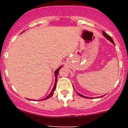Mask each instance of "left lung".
I'll use <instances>...</instances> for the list:
<instances>
[{
    "mask_svg": "<svg viewBox=\"0 0 128 128\" xmlns=\"http://www.w3.org/2000/svg\"><path fill=\"white\" fill-rule=\"evenodd\" d=\"M103 34H104V37H105V38H106L107 39H108V40H110V41H111V42H113V44H114V41H113V39H112V37L110 36V35H108V34H107L106 33H105V32H104V31H103ZM77 94H78V95H79V96H80L81 97H84V98H88V97H87V96H83V95H81V94H78V93H77Z\"/></svg>",
    "mask_w": 128,
    "mask_h": 128,
    "instance_id": "8db88e82",
    "label": "left lung"
}]
</instances>
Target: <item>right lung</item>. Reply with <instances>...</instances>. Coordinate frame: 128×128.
I'll list each match as a JSON object with an SVG mask.
<instances>
[{
    "mask_svg": "<svg viewBox=\"0 0 128 128\" xmlns=\"http://www.w3.org/2000/svg\"><path fill=\"white\" fill-rule=\"evenodd\" d=\"M61 67L62 66H60V67H59V68H58V69H57V70H56V71H55V77H56V80H55V84H54V87H53V88H52V91L51 92V93H50V94H49L48 95V96H47V97H46L45 98H44L43 100H46V99H48L49 98H50L51 97V96H52V95H53L54 94V90H55V89H56V83H57V77H58V73H59V70H60V68H61Z\"/></svg>",
    "mask_w": 128,
    "mask_h": 128,
    "instance_id": "right-lung-1",
    "label": "right lung"
}]
</instances>
